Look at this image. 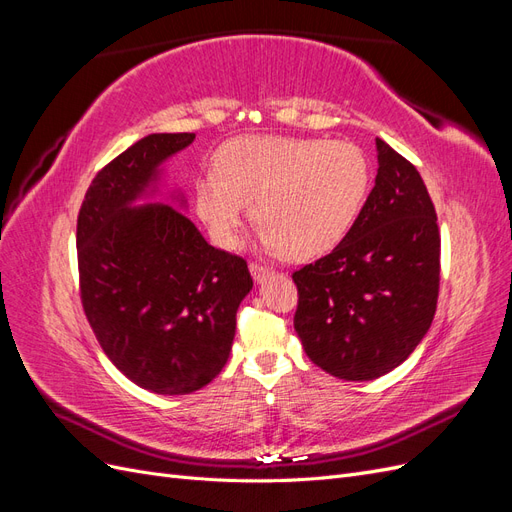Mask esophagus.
I'll use <instances>...</instances> for the list:
<instances>
[{
  "mask_svg": "<svg viewBox=\"0 0 512 512\" xmlns=\"http://www.w3.org/2000/svg\"><path fill=\"white\" fill-rule=\"evenodd\" d=\"M250 273L256 282H265L269 275H273V269L267 265H260V262H250Z\"/></svg>",
  "mask_w": 512,
  "mask_h": 512,
  "instance_id": "esophagus-1",
  "label": "esophagus"
}]
</instances>
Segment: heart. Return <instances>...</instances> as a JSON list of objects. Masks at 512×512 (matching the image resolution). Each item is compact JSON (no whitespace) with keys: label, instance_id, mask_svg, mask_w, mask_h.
<instances>
[{"label":"heart","instance_id":"heart-1","mask_svg":"<svg viewBox=\"0 0 512 512\" xmlns=\"http://www.w3.org/2000/svg\"><path fill=\"white\" fill-rule=\"evenodd\" d=\"M218 173L196 181V211L215 243L235 245L245 205L260 243L290 260L331 252L359 220L371 164L350 141L260 136L226 143Z\"/></svg>","mask_w":512,"mask_h":512}]
</instances>
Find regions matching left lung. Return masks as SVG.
I'll list each match as a JSON object with an SVG mask.
<instances>
[{"label":"left lung","mask_w":512,"mask_h":512,"mask_svg":"<svg viewBox=\"0 0 512 512\" xmlns=\"http://www.w3.org/2000/svg\"><path fill=\"white\" fill-rule=\"evenodd\" d=\"M378 175L359 220L327 256L292 273L294 331L342 380L404 363L431 327L440 290L436 209L414 164L376 138Z\"/></svg>","instance_id":"1"}]
</instances>
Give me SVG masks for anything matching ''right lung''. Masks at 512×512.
I'll list each match as a JSON object with an SVG mask.
<instances>
[{
    "label": "right lung",
    "instance_id": "1",
    "mask_svg": "<svg viewBox=\"0 0 512 512\" xmlns=\"http://www.w3.org/2000/svg\"><path fill=\"white\" fill-rule=\"evenodd\" d=\"M194 134H149L91 181L76 222L85 316L123 376L160 395L203 389L235 339L254 282L247 262L205 241L173 205L132 207Z\"/></svg>",
    "mask_w": 512,
    "mask_h": 512
}]
</instances>
